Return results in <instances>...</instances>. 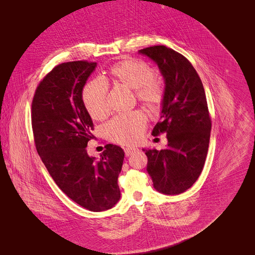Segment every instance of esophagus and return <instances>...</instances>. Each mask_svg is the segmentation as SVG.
I'll use <instances>...</instances> for the list:
<instances>
[{
    "instance_id": "34e87169",
    "label": "esophagus",
    "mask_w": 255,
    "mask_h": 255,
    "mask_svg": "<svg viewBox=\"0 0 255 255\" xmlns=\"http://www.w3.org/2000/svg\"><path fill=\"white\" fill-rule=\"evenodd\" d=\"M124 151H125V155L128 157V156L132 155L133 153H135L137 151V149H135V148H126Z\"/></svg>"
}]
</instances>
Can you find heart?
<instances>
[{"label":"heart","instance_id":"1","mask_svg":"<svg viewBox=\"0 0 255 255\" xmlns=\"http://www.w3.org/2000/svg\"><path fill=\"white\" fill-rule=\"evenodd\" d=\"M116 82L134 90L137 100L151 112H157L164 100V86L154 76L152 67L142 60L127 58L116 63L110 70ZM109 85L102 78L92 79L83 90V101L90 117L102 120L109 115ZM146 118L143 113L133 111L119 115L103 127L107 138L120 144L138 142L145 131Z\"/></svg>","mask_w":255,"mask_h":255}]
</instances>
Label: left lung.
I'll return each instance as SVG.
<instances>
[{"label": "left lung", "mask_w": 255, "mask_h": 255, "mask_svg": "<svg viewBox=\"0 0 255 255\" xmlns=\"http://www.w3.org/2000/svg\"><path fill=\"white\" fill-rule=\"evenodd\" d=\"M155 61L165 82L160 121L154 136L165 133L167 148L143 150L154 188L163 194L189 189L202 173L208 154L212 121L202 80L183 55L164 45L139 50Z\"/></svg>", "instance_id": "1"}]
</instances>
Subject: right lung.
Here are the masks:
<instances>
[{"label":"right lung","mask_w":255,"mask_h":255,"mask_svg":"<svg viewBox=\"0 0 255 255\" xmlns=\"http://www.w3.org/2000/svg\"><path fill=\"white\" fill-rule=\"evenodd\" d=\"M96 66L88 61L56 66L35 91L31 119L36 150L59 188L80 207L102 212L120 199L124 151L110 143L99 160L87 153L94 125L83 89Z\"/></svg>","instance_id":"obj_1"}]
</instances>
